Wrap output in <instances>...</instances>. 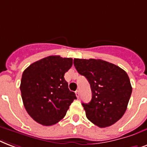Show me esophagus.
<instances>
[{
    "label": "esophagus",
    "instance_id": "34e87169",
    "mask_svg": "<svg viewBox=\"0 0 147 147\" xmlns=\"http://www.w3.org/2000/svg\"><path fill=\"white\" fill-rule=\"evenodd\" d=\"M75 93H76V95H77V98H79V96H80V91H79V90H77V91L75 92Z\"/></svg>",
    "mask_w": 147,
    "mask_h": 147
}]
</instances>
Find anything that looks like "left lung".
I'll list each match as a JSON object with an SVG mask.
<instances>
[{
  "label": "left lung",
  "mask_w": 147,
  "mask_h": 147,
  "mask_svg": "<svg viewBox=\"0 0 147 147\" xmlns=\"http://www.w3.org/2000/svg\"><path fill=\"white\" fill-rule=\"evenodd\" d=\"M77 72L90 84L92 99L82 103L87 119L99 127L114 124L124 114L132 86L126 71L100 59H74Z\"/></svg>",
  "instance_id": "1"
}]
</instances>
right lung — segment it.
<instances>
[{"label": "right lung", "instance_id": "add662e5", "mask_svg": "<svg viewBox=\"0 0 147 147\" xmlns=\"http://www.w3.org/2000/svg\"><path fill=\"white\" fill-rule=\"evenodd\" d=\"M72 64V58L49 56L23 72L20 86L23 103L28 114L40 124L51 126L59 122L77 99L64 79Z\"/></svg>", "mask_w": 147, "mask_h": 147}]
</instances>
